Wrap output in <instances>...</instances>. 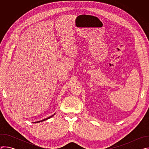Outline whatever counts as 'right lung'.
I'll return each mask as SVG.
<instances>
[{"mask_svg": "<svg viewBox=\"0 0 149 149\" xmlns=\"http://www.w3.org/2000/svg\"><path fill=\"white\" fill-rule=\"evenodd\" d=\"M55 115V114H53V115H52L51 116H50V117H48V118H45V119H44V120H40V121H37V122H34L35 123H39V122H42V121H45V120H48V119H49V118H51L52 117H53Z\"/></svg>", "mask_w": 149, "mask_h": 149, "instance_id": "1", "label": "right lung"}]
</instances>
